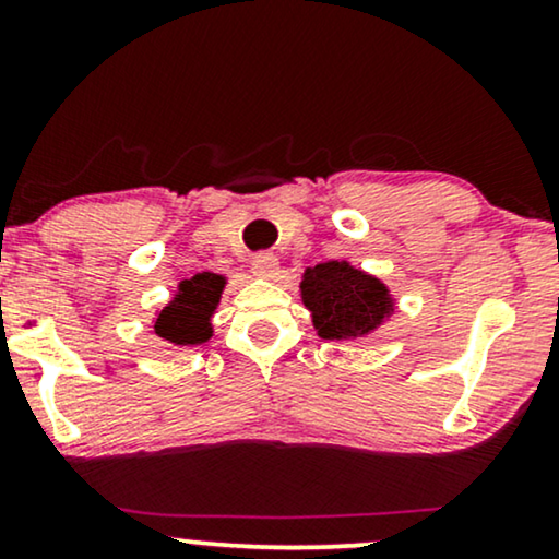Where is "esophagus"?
Segmentation results:
<instances>
[{
	"instance_id": "34e87169",
	"label": "esophagus",
	"mask_w": 559,
	"mask_h": 559,
	"mask_svg": "<svg viewBox=\"0 0 559 559\" xmlns=\"http://www.w3.org/2000/svg\"><path fill=\"white\" fill-rule=\"evenodd\" d=\"M277 270H280V262L272 251H259V254H254V259H251V272H254L257 277L272 280L277 277Z\"/></svg>"
}]
</instances>
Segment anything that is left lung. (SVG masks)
<instances>
[{
	"mask_svg": "<svg viewBox=\"0 0 559 559\" xmlns=\"http://www.w3.org/2000/svg\"><path fill=\"white\" fill-rule=\"evenodd\" d=\"M302 302L328 341L371 333L392 310L386 287L346 262H325L305 272Z\"/></svg>",
	"mask_w": 559,
	"mask_h": 559,
	"instance_id": "obj_1",
	"label": "left lung"
}]
</instances>
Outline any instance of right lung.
<instances>
[{"label":"right lung","instance_id":"add662e5","mask_svg":"<svg viewBox=\"0 0 559 559\" xmlns=\"http://www.w3.org/2000/svg\"><path fill=\"white\" fill-rule=\"evenodd\" d=\"M224 277L203 272L180 285V293L157 316L155 333L175 346H195L211 338V312L216 310Z\"/></svg>","mask_w":559,"mask_h":559}]
</instances>
